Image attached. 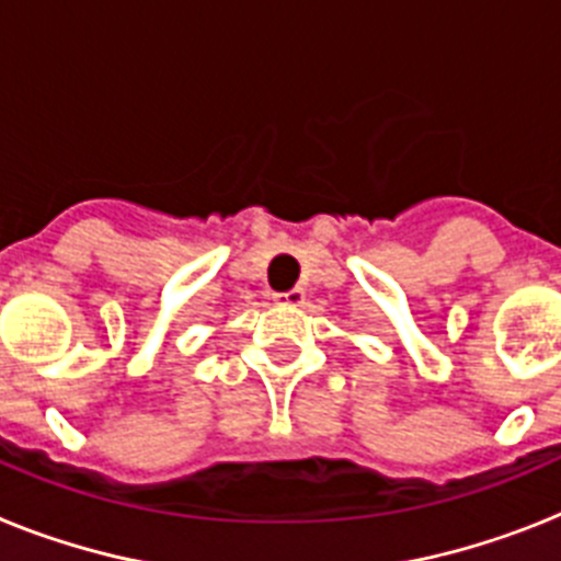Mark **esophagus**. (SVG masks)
<instances>
[{"mask_svg":"<svg viewBox=\"0 0 561 561\" xmlns=\"http://www.w3.org/2000/svg\"><path fill=\"white\" fill-rule=\"evenodd\" d=\"M275 300L280 306H304L306 289H300V286H297V289H289V291H277Z\"/></svg>","mask_w":561,"mask_h":561,"instance_id":"34e87169","label":"esophagus"}]
</instances>
